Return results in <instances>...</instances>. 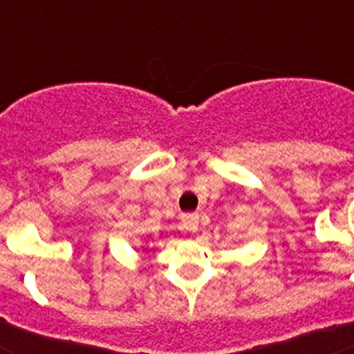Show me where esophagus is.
<instances>
[{
  "label": "esophagus",
  "instance_id": "obj_1",
  "mask_svg": "<svg viewBox=\"0 0 354 354\" xmlns=\"http://www.w3.org/2000/svg\"><path fill=\"white\" fill-rule=\"evenodd\" d=\"M183 227L187 230L189 233H196L198 232V215L196 213H185L182 216Z\"/></svg>",
  "mask_w": 354,
  "mask_h": 354
}]
</instances>
